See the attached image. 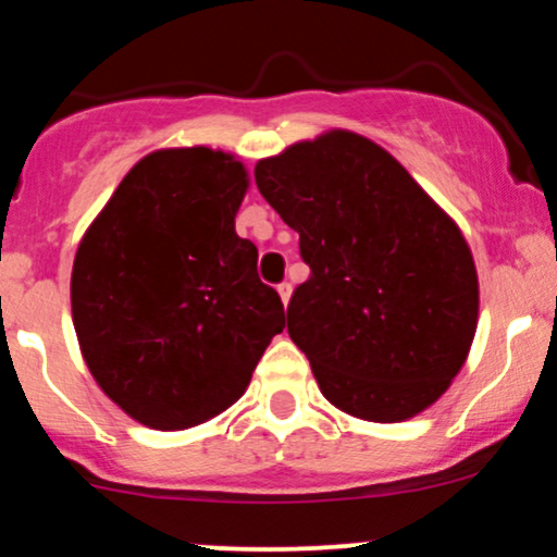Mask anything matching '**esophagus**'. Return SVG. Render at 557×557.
<instances>
[{"label":"esophagus","instance_id":"1","mask_svg":"<svg viewBox=\"0 0 557 557\" xmlns=\"http://www.w3.org/2000/svg\"><path fill=\"white\" fill-rule=\"evenodd\" d=\"M277 293H280V298H283V304L287 306V300H290V293H293V285L290 283H280Z\"/></svg>","mask_w":557,"mask_h":557}]
</instances>
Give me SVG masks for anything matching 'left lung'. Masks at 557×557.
Segmentation results:
<instances>
[{"label":"left lung","instance_id":"left-lung-1","mask_svg":"<svg viewBox=\"0 0 557 557\" xmlns=\"http://www.w3.org/2000/svg\"><path fill=\"white\" fill-rule=\"evenodd\" d=\"M253 177L311 270L287 332L324 398L367 421L432 406L476 332V267L456 222L382 146L348 131L261 159Z\"/></svg>","mask_w":557,"mask_h":557}]
</instances>
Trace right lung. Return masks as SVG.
Instances as JSON below:
<instances>
[{"mask_svg":"<svg viewBox=\"0 0 557 557\" xmlns=\"http://www.w3.org/2000/svg\"><path fill=\"white\" fill-rule=\"evenodd\" d=\"M246 188L222 151H154L83 235L70 280L83 359L140 424L188 430L225 411L285 327L257 246L235 233Z\"/></svg>","mask_w":557,"mask_h":557,"instance_id":"right-lung-1","label":"right lung"}]
</instances>
